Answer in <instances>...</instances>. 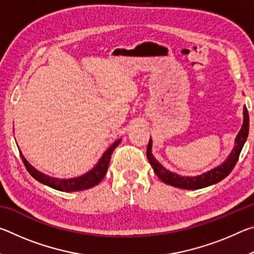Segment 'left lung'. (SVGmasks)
I'll return each mask as SVG.
<instances>
[{
    "mask_svg": "<svg viewBox=\"0 0 254 254\" xmlns=\"http://www.w3.org/2000/svg\"><path fill=\"white\" fill-rule=\"evenodd\" d=\"M244 120H243V126L241 127L238 136L235 139V147L232 150L229 158L226 159L225 162H223L221 166L216 167L212 170L207 171L200 176H195V177H186V176H180L176 173H171L170 170L166 169L160 162L156 160V158L152 156L151 153V147H152V141L150 139L148 148H147V158L150 162V165L152 166L159 179L162 180L165 184L171 185V186L184 188V189H199L210 186V185L216 184L221 180L224 179L226 176L231 174V171L236 165V162L239 160L241 150H242L244 143H246L247 137L249 134V113L247 107L244 106Z\"/></svg>",
    "mask_w": 254,
    "mask_h": 254,
    "instance_id": "obj_1",
    "label": "left lung"
}]
</instances>
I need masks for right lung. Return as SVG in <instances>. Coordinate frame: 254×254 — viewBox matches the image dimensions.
<instances>
[{
	"label": "right lung",
	"instance_id": "1",
	"mask_svg": "<svg viewBox=\"0 0 254 254\" xmlns=\"http://www.w3.org/2000/svg\"><path fill=\"white\" fill-rule=\"evenodd\" d=\"M121 142V139L115 141V142L111 145V147L106 150L103 154L100 161L97 162V165L94 167L92 170H89L87 174H85L80 177L72 178V179H58L54 177H49L45 174L38 171L36 168L30 165V163L25 160L23 154L20 151V156L22 158L23 163L25 168L29 171V174L32 176L34 179H37L38 182L41 184H45L47 186H49L54 189L62 191H77V190H84V189H88L91 187L96 186L97 184L101 183V180L105 177L107 168H109L111 156L113 153L114 149L118 147L119 143Z\"/></svg>",
	"mask_w": 254,
	"mask_h": 254
}]
</instances>
